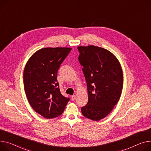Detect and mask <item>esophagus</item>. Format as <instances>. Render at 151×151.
Listing matches in <instances>:
<instances>
[{
    "mask_svg": "<svg viewBox=\"0 0 151 151\" xmlns=\"http://www.w3.org/2000/svg\"><path fill=\"white\" fill-rule=\"evenodd\" d=\"M71 99L72 101H74V100L76 99V96L75 95H72V97H71Z\"/></svg>",
    "mask_w": 151,
    "mask_h": 151,
    "instance_id": "obj_1",
    "label": "esophagus"
}]
</instances>
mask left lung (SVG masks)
Instances as JSON below:
<instances>
[{"label":"left lung","instance_id":"left-lung-1","mask_svg":"<svg viewBox=\"0 0 151 151\" xmlns=\"http://www.w3.org/2000/svg\"><path fill=\"white\" fill-rule=\"evenodd\" d=\"M78 50L88 100L81 112L85 117L98 121L111 112L119 101L123 88L122 69L107 50L93 45L78 47Z\"/></svg>","mask_w":151,"mask_h":151}]
</instances>
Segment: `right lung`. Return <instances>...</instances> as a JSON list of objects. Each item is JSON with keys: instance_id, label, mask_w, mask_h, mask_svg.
Listing matches in <instances>:
<instances>
[{"instance_id": "1", "label": "right lung", "mask_w": 151, "mask_h": 151, "mask_svg": "<svg viewBox=\"0 0 151 151\" xmlns=\"http://www.w3.org/2000/svg\"><path fill=\"white\" fill-rule=\"evenodd\" d=\"M71 48H44L35 53L24 72L25 92L35 111L45 118L61 115L70 98L63 96L57 80L58 71Z\"/></svg>"}]
</instances>
